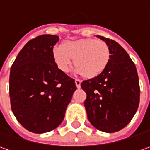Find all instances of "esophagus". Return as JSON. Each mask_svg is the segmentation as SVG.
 Here are the masks:
<instances>
[{"instance_id": "1", "label": "esophagus", "mask_w": 150, "mask_h": 150, "mask_svg": "<svg viewBox=\"0 0 150 150\" xmlns=\"http://www.w3.org/2000/svg\"><path fill=\"white\" fill-rule=\"evenodd\" d=\"M75 86H76V87L78 88H81V81H80V80H78V79H75Z\"/></svg>"}]
</instances>
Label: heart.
<instances>
[{
  "instance_id": "obj_1",
  "label": "heart",
  "mask_w": 150,
  "mask_h": 150,
  "mask_svg": "<svg viewBox=\"0 0 150 150\" xmlns=\"http://www.w3.org/2000/svg\"><path fill=\"white\" fill-rule=\"evenodd\" d=\"M53 56L60 71L68 73L75 59V72L86 79H94L108 67L111 52L109 46L101 40L81 38L54 48Z\"/></svg>"
}]
</instances>
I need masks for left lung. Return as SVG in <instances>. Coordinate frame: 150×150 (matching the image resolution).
Listing matches in <instances>:
<instances>
[{"instance_id": "8db88e82", "label": "left lung", "mask_w": 150, "mask_h": 150, "mask_svg": "<svg viewBox=\"0 0 150 150\" xmlns=\"http://www.w3.org/2000/svg\"><path fill=\"white\" fill-rule=\"evenodd\" d=\"M109 46L108 67L94 79L81 84L86 93L84 102L88 120L96 129L114 133L125 127L139 108V82L136 66L120 44L97 36Z\"/></svg>"}]
</instances>
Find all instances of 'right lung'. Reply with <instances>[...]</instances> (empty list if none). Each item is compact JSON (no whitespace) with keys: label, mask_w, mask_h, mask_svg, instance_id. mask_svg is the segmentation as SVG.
<instances>
[{"label":"right lung","mask_w":150,"mask_h":150,"mask_svg":"<svg viewBox=\"0 0 150 150\" xmlns=\"http://www.w3.org/2000/svg\"><path fill=\"white\" fill-rule=\"evenodd\" d=\"M59 39L49 34L31 39L11 67V111L23 127L35 134L52 131L62 122L76 90L75 80L60 71L54 60Z\"/></svg>","instance_id":"add662e5"}]
</instances>
